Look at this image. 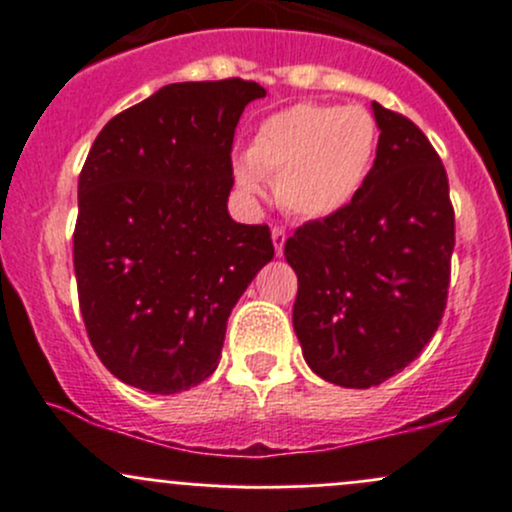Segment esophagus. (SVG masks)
<instances>
[{
  "label": "esophagus",
  "instance_id": "1",
  "mask_svg": "<svg viewBox=\"0 0 512 512\" xmlns=\"http://www.w3.org/2000/svg\"><path fill=\"white\" fill-rule=\"evenodd\" d=\"M285 240H287V232L282 227H272V245H275L277 257H282L285 252Z\"/></svg>",
  "mask_w": 512,
  "mask_h": 512
}]
</instances>
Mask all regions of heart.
<instances>
[{"instance_id":"1","label":"heart","mask_w":512,"mask_h":512,"mask_svg":"<svg viewBox=\"0 0 512 512\" xmlns=\"http://www.w3.org/2000/svg\"><path fill=\"white\" fill-rule=\"evenodd\" d=\"M376 148L379 126L366 108L294 103L260 121L245 158L232 165V178L247 198L262 195V178H275L282 210L327 220L361 193Z\"/></svg>"}]
</instances>
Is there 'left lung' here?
Returning a JSON list of instances; mask_svg holds the SVG:
<instances>
[{"mask_svg": "<svg viewBox=\"0 0 512 512\" xmlns=\"http://www.w3.org/2000/svg\"><path fill=\"white\" fill-rule=\"evenodd\" d=\"M379 148L349 208L285 242L292 324L324 381L369 389L399 374L441 324L456 230L441 158L421 128L371 103Z\"/></svg>", "mask_w": 512, "mask_h": 512, "instance_id": "obj_1", "label": "left lung"}]
</instances>
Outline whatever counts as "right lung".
I'll return each instance as SVG.
<instances>
[{
  "mask_svg": "<svg viewBox=\"0 0 512 512\" xmlns=\"http://www.w3.org/2000/svg\"><path fill=\"white\" fill-rule=\"evenodd\" d=\"M265 94L242 79L168 84L91 146L76 285L91 347L123 384L178 394L208 379L232 307L275 257L270 227L227 213L235 126Z\"/></svg>",
  "mask_w": 512,
  "mask_h": 512,
  "instance_id": "right-lung-1",
  "label": "right lung"
}]
</instances>
